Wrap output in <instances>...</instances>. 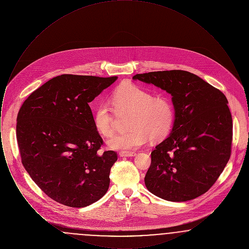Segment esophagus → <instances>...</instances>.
Wrapping results in <instances>:
<instances>
[{
    "label": "esophagus",
    "instance_id": "obj_1",
    "mask_svg": "<svg viewBox=\"0 0 249 249\" xmlns=\"http://www.w3.org/2000/svg\"><path fill=\"white\" fill-rule=\"evenodd\" d=\"M119 157H134L136 153L135 152H128V151H122L119 152Z\"/></svg>",
    "mask_w": 249,
    "mask_h": 249
}]
</instances>
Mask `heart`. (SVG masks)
<instances>
[{
  "mask_svg": "<svg viewBox=\"0 0 249 249\" xmlns=\"http://www.w3.org/2000/svg\"><path fill=\"white\" fill-rule=\"evenodd\" d=\"M113 105L118 114L130 113L127 132L116 134L107 141L114 150L129 151L146 143L149 138L159 141L169 133L174 122V108L165 97H153L140 87L121 84L113 94ZM96 130L104 137L114 132L115 116L110 105L100 103L93 111Z\"/></svg>",
  "mask_w": 249,
  "mask_h": 249,
  "instance_id": "heart-1",
  "label": "heart"
}]
</instances>
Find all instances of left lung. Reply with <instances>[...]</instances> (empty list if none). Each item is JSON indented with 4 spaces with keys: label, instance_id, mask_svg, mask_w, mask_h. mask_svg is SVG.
Segmentation results:
<instances>
[{
    "label": "left lung",
    "instance_id": "1",
    "mask_svg": "<svg viewBox=\"0 0 249 249\" xmlns=\"http://www.w3.org/2000/svg\"><path fill=\"white\" fill-rule=\"evenodd\" d=\"M132 79L170 93L175 108L171 133L151 153L145 187L166 201L201 196L213 186L231 157L232 119L225 95L182 70L138 73Z\"/></svg>",
    "mask_w": 249,
    "mask_h": 249
}]
</instances>
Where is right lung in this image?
Masks as SVG:
<instances>
[{"label": "right lung", "mask_w": 249, "mask_h": 249, "mask_svg": "<svg viewBox=\"0 0 249 249\" xmlns=\"http://www.w3.org/2000/svg\"><path fill=\"white\" fill-rule=\"evenodd\" d=\"M118 76L61 74L41 86L20 107L17 139L25 170L52 200L85 207L110 184L114 151L97 153L103 139L89 103Z\"/></svg>", "instance_id": "add662e5"}]
</instances>
